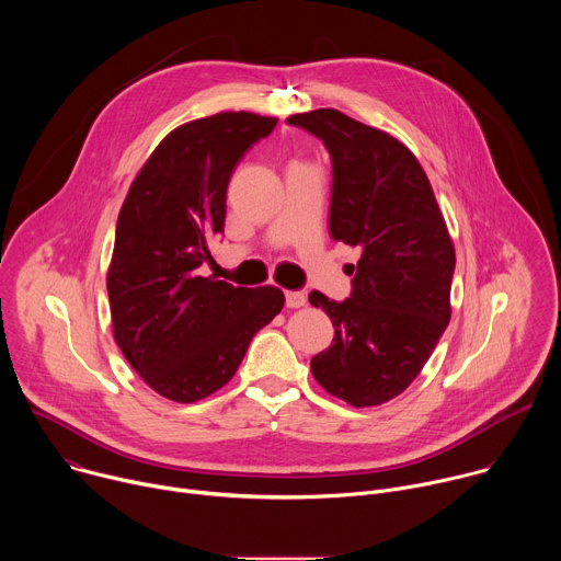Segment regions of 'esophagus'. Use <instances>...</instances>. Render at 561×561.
Segmentation results:
<instances>
[{"label": "esophagus", "instance_id": "1", "mask_svg": "<svg viewBox=\"0 0 561 561\" xmlns=\"http://www.w3.org/2000/svg\"><path fill=\"white\" fill-rule=\"evenodd\" d=\"M286 306L288 308L306 306V293L304 290H286Z\"/></svg>", "mask_w": 561, "mask_h": 561}]
</instances>
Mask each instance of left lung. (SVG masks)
<instances>
[{
    "mask_svg": "<svg viewBox=\"0 0 561 561\" xmlns=\"http://www.w3.org/2000/svg\"><path fill=\"white\" fill-rule=\"evenodd\" d=\"M288 124L329 148L331 234L362 251L348 299L308 295L335 327L310 370L346 404L379 407L413 383L448 327L453 239L422 164L402 141L335 108L290 115Z\"/></svg>",
    "mask_w": 561,
    "mask_h": 561,
    "instance_id": "1",
    "label": "left lung"
}]
</instances>
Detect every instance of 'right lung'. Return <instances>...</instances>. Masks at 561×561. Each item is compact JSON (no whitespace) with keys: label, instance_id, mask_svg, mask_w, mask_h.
Segmentation results:
<instances>
[{"label":"right lung","instance_id":"obj_1","mask_svg":"<svg viewBox=\"0 0 561 561\" xmlns=\"http://www.w3.org/2000/svg\"><path fill=\"white\" fill-rule=\"evenodd\" d=\"M275 117L217 113L171 130L122 204L106 275L113 337L137 375L171 402L193 404L232 379L253 335L284 306L275 286L204 277L224 232L226 188Z\"/></svg>","mask_w":561,"mask_h":561}]
</instances>
